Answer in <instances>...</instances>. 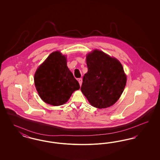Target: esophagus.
Returning a JSON list of instances; mask_svg holds the SVG:
<instances>
[{"label": "esophagus", "instance_id": "1", "mask_svg": "<svg viewBox=\"0 0 160 160\" xmlns=\"http://www.w3.org/2000/svg\"><path fill=\"white\" fill-rule=\"evenodd\" d=\"M78 83H79V84H80V85L81 86V85H82V82H83V80H82V78H78Z\"/></svg>", "mask_w": 160, "mask_h": 160}]
</instances>
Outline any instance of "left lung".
Wrapping results in <instances>:
<instances>
[{
  "label": "left lung",
  "mask_w": 160,
  "mask_h": 160,
  "mask_svg": "<svg viewBox=\"0 0 160 160\" xmlns=\"http://www.w3.org/2000/svg\"><path fill=\"white\" fill-rule=\"evenodd\" d=\"M88 72L84 74L81 91L92 106L104 108L120 98L127 83L121 62L95 50L86 56Z\"/></svg>",
  "instance_id": "8db88e82"
}]
</instances>
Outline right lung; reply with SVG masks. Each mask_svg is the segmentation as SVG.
Wrapping results in <instances>:
<instances>
[{"label":"right lung","instance_id":"right-lung-1","mask_svg":"<svg viewBox=\"0 0 160 160\" xmlns=\"http://www.w3.org/2000/svg\"><path fill=\"white\" fill-rule=\"evenodd\" d=\"M35 85L41 98L47 104L61 106L68 101L80 85L67 65V58L54 52L37 69Z\"/></svg>","mask_w":160,"mask_h":160}]
</instances>
